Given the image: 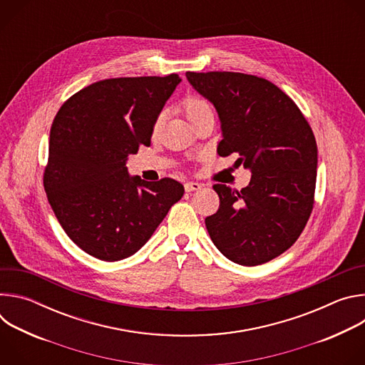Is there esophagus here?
Listing matches in <instances>:
<instances>
[{"instance_id": "obj_1", "label": "esophagus", "mask_w": 365, "mask_h": 365, "mask_svg": "<svg viewBox=\"0 0 365 365\" xmlns=\"http://www.w3.org/2000/svg\"><path fill=\"white\" fill-rule=\"evenodd\" d=\"M200 187H202V183H197V182H186V183H185V190H186V192L199 190Z\"/></svg>"}]
</instances>
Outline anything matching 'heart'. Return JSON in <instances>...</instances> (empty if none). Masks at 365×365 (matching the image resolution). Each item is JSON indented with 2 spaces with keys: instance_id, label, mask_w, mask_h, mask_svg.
Instances as JSON below:
<instances>
[{
  "instance_id": "1",
  "label": "heart",
  "mask_w": 365,
  "mask_h": 365,
  "mask_svg": "<svg viewBox=\"0 0 365 365\" xmlns=\"http://www.w3.org/2000/svg\"><path fill=\"white\" fill-rule=\"evenodd\" d=\"M182 110L185 113V115L187 117V120L192 123L196 117H199L205 111H210L212 108H211V103L207 102L205 98L196 96V95H189L182 102Z\"/></svg>"
}]
</instances>
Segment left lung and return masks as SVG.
<instances>
[{
  "label": "left lung",
  "mask_w": 365,
  "mask_h": 365,
  "mask_svg": "<svg viewBox=\"0 0 365 365\" xmlns=\"http://www.w3.org/2000/svg\"><path fill=\"white\" fill-rule=\"evenodd\" d=\"M190 85L218 111L222 140L218 154H238L251 170L240 192L214 185L217 214L205 225L231 262L258 266L289 250L315 203L318 147L299 107L264 78L240 72H186Z\"/></svg>",
  "instance_id": "1"
}]
</instances>
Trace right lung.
Returning <instances> with one entry per match:
<instances>
[{"mask_svg": "<svg viewBox=\"0 0 365 365\" xmlns=\"http://www.w3.org/2000/svg\"><path fill=\"white\" fill-rule=\"evenodd\" d=\"M179 82L176 73L103 79L72 95L51 124L44 190L68 237L95 258L137 252L183 196L178 180L145 182L125 166L150 145Z\"/></svg>", "mask_w": 365, "mask_h": 365, "instance_id": "1", "label": "right lung"}]
</instances>
